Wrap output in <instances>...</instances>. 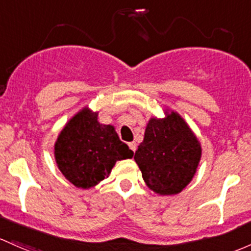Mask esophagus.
<instances>
[{
	"label": "esophagus",
	"mask_w": 251,
	"mask_h": 251,
	"mask_svg": "<svg viewBox=\"0 0 251 251\" xmlns=\"http://www.w3.org/2000/svg\"><path fill=\"white\" fill-rule=\"evenodd\" d=\"M128 147H130V149L132 150L133 152L136 151V149H137V144L134 143V142H131V143H128Z\"/></svg>",
	"instance_id": "34e87169"
}]
</instances>
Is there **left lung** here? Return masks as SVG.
<instances>
[{"label":"left lung","instance_id":"left-lung-1","mask_svg":"<svg viewBox=\"0 0 251 251\" xmlns=\"http://www.w3.org/2000/svg\"><path fill=\"white\" fill-rule=\"evenodd\" d=\"M201 159L199 141L176 113L150 119L134 160L142 176L160 195L180 192L191 181Z\"/></svg>","mask_w":251,"mask_h":251}]
</instances>
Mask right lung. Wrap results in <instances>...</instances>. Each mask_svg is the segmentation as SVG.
Returning a JSON list of instances; mask_svg holds the SVG:
<instances>
[{"label": "right lung", "mask_w": 251, "mask_h": 251, "mask_svg": "<svg viewBox=\"0 0 251 251\" xmlns=\"http://www.w3.org/2000/svg\"><path fill=\"white\" fill-rule=\"evenodd\" d=\"M133 151L120 141L114 127L101 125L96 113L83 109L75 115L55 143V159L65 178L77 188L89 189L103 180L118 160Z\"/></svg>", "instance_id": "right-lung-1"}]
</instances>
